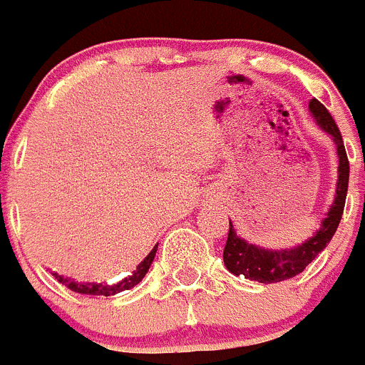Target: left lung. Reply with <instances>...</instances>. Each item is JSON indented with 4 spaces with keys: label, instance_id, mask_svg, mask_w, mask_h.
Masks as SVG:
<instances>
[{
    "label": "left lung",
    "instance_id": "1",
    "mask_svg": "<svg viewBox=\"0 0 365 365\" xmlns=\"http://www.w3.org/2000/svg\"><path fill=\"white\" fill-rule=\"evenodd\" d=\"M309 113L314 118L317 125L326 134H329L336 147L338 154V180L334 189V200L326 212V218H322L320 227L313 232V236L287 249H267L256 244H249L247 240L236 235L232 222L229 220L227 244L223 249V264L236 277H245L249 280L260 282V284H277L300 274L311 262L320 255L333 235L336 232L338 223L342 220L344 205H346L347 183H349V162L344 149L342 134L338 130L333 116L318 100L309 101Z\"/></svg>",
    "mask_w": 365,
    "mask_h": 365
}]
</instances>
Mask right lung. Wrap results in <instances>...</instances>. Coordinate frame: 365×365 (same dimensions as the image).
Segmentation results:
<instances>
[{
	"mask_svg": "<svg viewBox=\"0 0 365 365\" xmlns=\"http://www.w3.org/2000/svg\"><path fill=\"white\" fill-rule=\"evenodd\" d=\"M156 251H158V245H154L153 251L143 258V262L130 272L129 277H125L123 280L116 282V284H96V282H76L72 280L68 277H61L58 272H52L56 277V280L60 282V284L67 285L71 291L74 293H80V294H98V297H113V294L121 293V291H127V289H133L134 285H138L140 282L143 280V277L147 274L149 271L150 264H153L154 256H156Z\"/></svg>",
	"mask_w": 365,
	"mask_h": 365,
	"instance_id": "1",
	"label": "right lung"
}]
</instances>
